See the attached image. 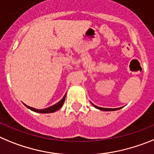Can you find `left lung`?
<instances>
[{
  "mask_svg": "<svg viewBox=\"0 0 154 154\" xmlns=\"http://www.w3.org/2000/svg\"><path fill=\"white\" fill-rule=\"evenodd\" d=\"M94 105V104H93ZM95 106V107H97V108H98V109H100V110H104V111H112V110H116V109H110V108H103V107H97V106Z\"/></svg>",
  "mask_w": 154,
  "mask_h": 154,
  "instance_id": "obj_1",
  "label": "left lung"
}]
</instances>
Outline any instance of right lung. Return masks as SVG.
<instances>
[{
	"label": "right lung",
	"instance_id": "add662e5",
	"mask_svg": "<svg viewBox=\"0 0 154 154\" xmlns=\"http://www.w3.org/2000/svg\"><path fill=\"white\" fill-rule=\"evenodd\" d=\"M65 97H66V95H65V96L63 97V99L60 100L57 103L53 105V106H50V107L45 108V109H43V110H38V109H35V108L31 107V106H27V105H26V106H27V108H29L30 110H33V111H34V112H37V113H54V112H55V111H57V110H59V109H60V108L62 106H63V103H64Z\"/></svg>",
	"mask_w": 154,
	"mask_h": 154
}]
</instances>
